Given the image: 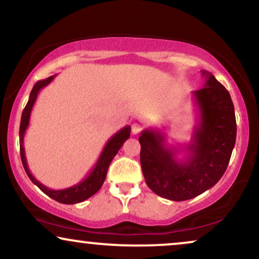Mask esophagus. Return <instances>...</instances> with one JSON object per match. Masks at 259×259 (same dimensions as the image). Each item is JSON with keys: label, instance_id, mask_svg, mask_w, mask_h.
Here are the masks:
<instances>
[{"label": "esophagus", "instance_id": "34e87169", "mask_svg": "<svg viewBox=\"0 0 259 259\" xmlns=\"http://www.w3.org/2000/svg\"><path fill=\"white\" fill-rule=\"evenodd\" d=\"M132 132H133L134 135H137V134H140L141 132H142V125H140L139 123L133 124V126H132Z\"/></svg>", "mask_w": 259, "mask_h": 259}]
</instances>
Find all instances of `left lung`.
Masks as SVG:
<instances>
[{
  "instance_id": "8db88e82",
  "label": "left lung",
  "mask_w": 259,
  "mask_h": 259,
  "mask_svg": "<svg viewBox=\"0 0 259 259\" xmlns=\"http://www.w3.org/2000/svg\"><path fill=\"white\" fill-rule=\"evenodd\" d=\"M205 83L194 92L199 118L186 155L165 145V134L146 129L139 137L140 161L147 185L171 201H186L203 194L220 181L230 162L237 137L234 106L228 91L214 75L202 70Z\"/></svg>"
}]
</instances>
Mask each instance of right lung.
I'll list each match as a JSON object with an SVG mask.
<instances>
[{"mask_svg": "<svg viewBox=\"0 0 259 259\" xmlns=\"http://www.w3.org/2000/svg\"><path fill=\"white\" fill-rule=\"evenodd\" d=\"M54 77L55 75H52V76L45 78V80L38 81V82L34 84L31 91V94H29V99L27 101V104H26L25 109L22 111L20 132H19V137H20L21 161H22V165H24L26 173H27L28 178L31 179L32 183L37 185L45 195H48L49 197L55 199V201L63 203V204H75V203H80L84 201V199L90 198L91 196H93L96 192L99 191V189L101 188V185L104 184V181H105L106 178V173H107V169H109L111 161H112V159L116 156V154L118 153V150L122 148L123 143L130 137V130H132V127L129 125L124 126L123 129H120L118 133L114 134V135L107 141L106 146L104 147L103 152H101L96 166L92 168L90 175H88L82 182H80L78 184L74 186H70V188L62 189V190H52V189H49L48 186L42 185L41 183L38 182L37 179L32 176V173L29 172L27 160H26V156H25L24 137H25L26 129H27L29 124V117H31L32 109H33V105L35 100H37L39 92H40L41 88L48 86V84L54 80Z\"/></svg>", "mask_w": 259, "mask_h": 259, "instance_id": "add662e5", "label": "right lung"}]
</instances>
